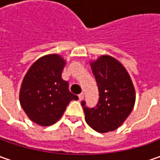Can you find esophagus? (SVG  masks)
I'll return each instance as SVG.
<instances>
[{"instance_id": "esophagus-1", "label": "esophagus", "mask_w": 160, "mask_h": 160, "mask_svg": "<svg viewBox=\"0 0 160 160\" xmlns=\"http://www.w3.org/2000/svg\"><path fill=\"white\" fill-rule=\"evenodd\" d=\"M78 97H79V100H80V101H82V100L83 99V92H82V93H80V94L78 95Z\"/></svg>"}]
</instances>
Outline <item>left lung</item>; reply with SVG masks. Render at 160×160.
Wrapping results in <instances>:
<instances>
[{
    "instance_id": "left-lung-1",
    "label": "left lung",
    "mask_w": 160,
    "mask_h": 160,
    "mask_svg": "<svg viewBox=\"0 0 160 160\" xmlns=\"http://www.w3.org/2000/svg\"><path fill=\"white\" fill-rule=\"evenodd\" d=\"M99 88L96 107H85L82 102L85 121L98 132L118 129L132 112L135 103V90L126 68L108 55H102L90 62Z\"/></svg>"
}]
</instances>
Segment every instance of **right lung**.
<instances>
[{
	"mask_svg": "<svg viewBox=\"0 0 160 160\" xmlns=\"http://www.w3.org/2000/svg\"><path fill=\"white\" fill-rule=\"evenodd\" d=\"M66 63L60 55L48 54L35 60L23 78L20 105L29 119L39 126L55 124L68 103L78 100L61 77Z\"/></svg>",
	"mask_w": 160,
	"mask_h": 160,
	"instance_id": "add662e5",
	"label": "right lung"
}]
</instances>
